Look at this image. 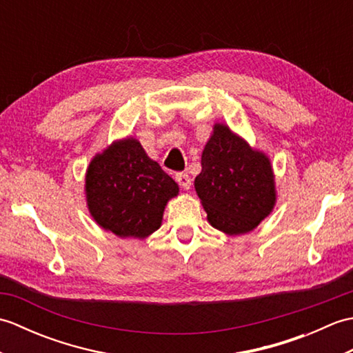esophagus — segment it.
I'll use <instances>...</instances> for the list:
<instances>
[{
    "label": "esophagus",
    "instance_id": "obj_1",
    "mask_svg": "<svg viewBox=\"0 0 353 353\" xmlns=\"http://www.w3.org/2000/svg\"><path fill=\"white\" fill-rule=\"evenodd\" d=\"M176 181H177L179 185L182 186L183 190H190L191 188V177H190L188 172H177Z\"/></svg>",
    "mask_w": 353,
    "mask_h": 353
}]
</instances>
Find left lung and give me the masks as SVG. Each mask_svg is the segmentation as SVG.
<instances>
[{
    "instance_id": "left-lung-1",
    "label": "left lung",
    "mask_w": 353,
    "mask_h": 353,
    "mask_svg": "<svg viewBox=\"0 0 353 353\" xmlns=\"http://www.w3.org/2000/svg\"><path fill=\"white\" fill-rule=\"evenodd\" d=\"M194 186L209 223L229 235L253 230L272 212L276 201L268 157L254 152L224 124L214 127Z\"/></svg>"
}]
</instances>
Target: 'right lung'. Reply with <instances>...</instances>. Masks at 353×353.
Here are the masks:
<instances>
[{
  "instance_id": "1",
  "label": "right lung",
  "mask_w": 353,
  "mask_h": 353,
  "mask_svg": "<svg viewBox=\"0 0 353 353\" xmlns=\"http://www.w3.org/2000/svg\"><path fill=\"white\" fill-rule=\"evenodd\" d=\"M177 192V183L133 138L97 154L86 172L89 212L121 238H145L159 229L165 205Z\"/></svg>"
}]
</instances>
